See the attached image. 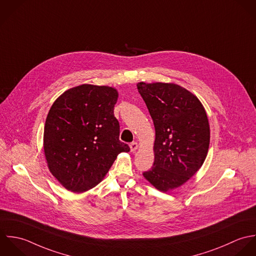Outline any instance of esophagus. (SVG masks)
<instances>
[{
	"label": "esophagus",
	"mask_w": 256,
	"mask_h": 256,
	"mask_svg": "<svg viewBox=\"0 0 256 256\" xmlns=\"http://www.w3.org/2000/svg\"><path fill=\"white\" fill-rule=\"evenodd\" d=\"M130 150L134 152H136V150H138V142H132V144H130Z\"/></svg>",
	"instance_id": "34e87169"
}]
</instances>
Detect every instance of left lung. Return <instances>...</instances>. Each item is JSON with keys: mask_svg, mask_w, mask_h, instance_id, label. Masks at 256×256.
Wrapping results in <instances>:
<instances>
[{"mask_svg": "<svg viewBox=\"0 0 256 256\" xmlns=\"http://www.w3.org/2000/svg\"><path fill=\"white\" fill-rule=\"evenodd\" d=\"M138 90L155 128L154 166L144 176L162 192L179 187L202 166L210 144L203 104L176 84L140 82Z\"/></svg>", "mask_w": 256, "mask_h": 256, "instance_id": "1", "label": "left lung"}]
</instances>
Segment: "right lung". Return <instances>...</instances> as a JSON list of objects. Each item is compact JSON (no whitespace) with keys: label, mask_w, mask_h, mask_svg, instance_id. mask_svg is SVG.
<instances>
[{"label":"right lung","mask_w":256,"mask_h":256,"mask_svg":"<svg viewBox=\"0 0 256 256\" xmlns=\"http://www.w3.org/2000/svg\"><path fill=\"white\" fill-rule=\"evenodd\" d=\"M116 89L80 85L64 92L48 114L44 148L52 175L67 189L84 192L98 185L118 154L130 148L120 140L114 116Z\"/></svg>","instance_id":"add662e5"}]
</instances>
